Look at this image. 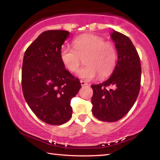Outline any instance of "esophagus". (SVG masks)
I'll return each mask as SVG.
<instances>
[{"label": "esophagus", "instance_id": "esophagus-1", "mask_svg": "<svg viewBox=\"0 0 160 160\" xmlns=\"http://www.w3.org/2000/svg\"><path fill=\"white\" fill-rule=\"evenodd\" d=\"M80 82H81V84H82V86H87V85H88V83L86 82H84V81L81 80Z\"/></svg>", "mask_w": 160, "mask_h": 160}]
</instances>
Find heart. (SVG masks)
Masks as SVG:
<instances>
[{"instance_id":"b5f03b06","label":"heart","mask_w":160,"mask_h":160,"mask_svg":"<svg viewBox=\"0 0 160 160\" xmlns=\"http://www.w3.org/2000/svg\"><path fill=\"white\" fill-rule=\"evenodd\" d=\"M73 48L63 47L60 57L66 68L72 73L77 72L82 63L85 66L78 71V77L87 81L92 80L97 75L99 78L109 76L114 71L117 53L114 44L101 36L85 34L75 38Z\"/></svg>"}]
</instances>
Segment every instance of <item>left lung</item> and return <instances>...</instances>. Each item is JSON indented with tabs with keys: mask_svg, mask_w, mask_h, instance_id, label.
I'll list each match as a JSON object with an SVG mask.
<instances>
[{
	"mask_svg": "<svg viewBox=\"0 0 160 160\" xmlns=\"http://www.w3.org/2000/svg\"><path fill=\"white\" fill-rule=\"evenodd\" d=\"M118 61L107 81L93 84L92 113L103 122H117L133 107L141 87V63L137 49L129 38L113 31Z\"/></svg>",
	"mask_w": 160,
	"mask_h": 160,
	"instance_id": "left-lung-1",
	"label": "left lung"
}]
</instances>
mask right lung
Instances as JSON below:
<instances>
[{
    "instance_id": "right-lung-1",
    "label": "right lung",
    "mask_w": 160,
    "mask_h": 160,
    "mask_svg": "<svg viewBox=\"0 0 160 160\" xmlns=\"http://www.w3.org/2000/svg\"><path fill=\"white\" fill-rule=\"evenodd\" d=\"M69 32H43L27 48L21 73L24 98L36 116L51 125H61L72 115L71 100L82 87L61 61L60 51Z\"/></svg>"
}]
</instances>
